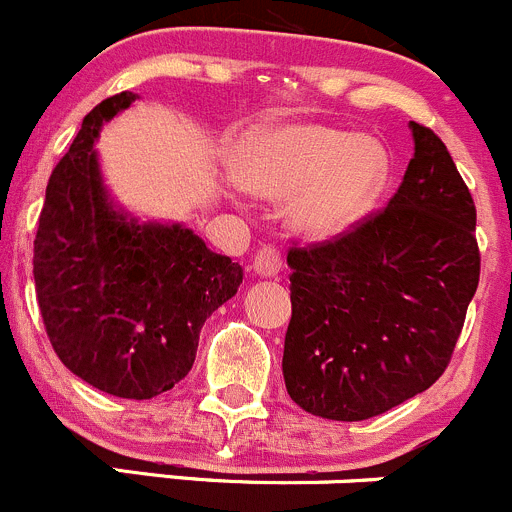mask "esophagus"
<instances>
[{
    "label": "esophagus",
    "mask_w": 512,
    "mask_h": 512,
    "mask_svg": "<svg viewBox=\"0 0 512 512\" xmlns=\"http://www.w3.org/2000/svg\"><path fill=\"white\" fill-rule=\"evenodd\" d=\"M252 267H255L260 275L265 277H275L277 272L282 270V255L275 245H262L257 250L255 260H252Z\"/></svg>",
    "instance_id": "esophagus-1"
}]
</instances>
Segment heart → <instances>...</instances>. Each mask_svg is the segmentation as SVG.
<instances>
[{
    "mask_svg": "<svg viewBox=\"0 0 512 512\" xmlns=\"http://www.w3.org/2000/svg\"><path fill=\"white\" fill-rule=\"evenodd\" d=\"M388 152L370 137L325 124H282L257 130L237 152V177L247 190L287 197L297 232L327 240L355 227L388 180Z\"/></svg>",
    "mask_w": 512,
    "mask_h": 512,
    "instance_id": "obj_1",
    "label": "heart"
}]
</instances>
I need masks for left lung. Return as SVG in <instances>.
Returning a JSON list of instances; mask_svg holds the SVG:
<instances>
[{
  "label": "left lung",
  "mask_w": 512,
  "mask_h": 512,
  "mask_svg": "<svg viewBox=\"0 0 512 512\" xmlns=\"http://www.w3.org/2000/svg\"><path fill=\"white\" fill-rule=\"evenodd\" d=\"M415 157L388 207L287 252L290 398L327 420L375 418L445 372L478 290L475 202L448 147L410 122Z\"/></svg>",
  "instance_id": "obj_1"
}]
</instances>
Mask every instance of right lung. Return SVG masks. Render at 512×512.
<instances>
[{
	"label": "right lung",
	"mask_w": 512,
	"mask_h": 512,
	"mask_svg": "<svg viewBox=\"0 0 512 512\" xmlns=\"http://www.w3.org/2000/svg\"><path fill=\"white\" fill-rule=\"evenodd\" d=\"M132 99H102L52 170L32 265L64 367L114 398L150 400L185 380L202 325L235 295L242 267L187 227L140 225L112 207L94 140Z\"/></svg>",
	"instance_id": "right-lung-1"
}]
</instances>
